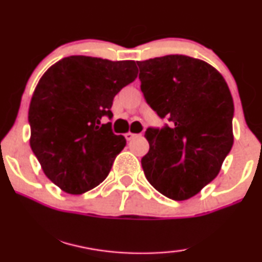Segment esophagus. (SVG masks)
<instances>
[{"label":"esophagus","instance_id":"obj_1","mask_svg":"<svg viewBox=\"0 0 262 262\" xmlns=\"http://www.w3.org/2000/svg\"><path fill=\"white\" fill-rule=\"evenodd\" d=\"M136 137H137V135L132 134V132H126V134H125V138H126L127 141H131V139H134Z\"/></svg>","mask_w":262,"mask_h":262}]
</instances>
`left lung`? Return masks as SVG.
<instances>
[{"label": "left lung", "instance_id": "left-lung-1", "mask_svg": "<svg viewBox=\"0 0 262 262\" xmlns=\"http://www.w3.org/2000/svg\"><path fill=\"white\" fill-rule=\"evenodd\" d=\"M141 90L171 127H149L142 158L148 182L166 198L184 201L213 181L233 144V100L219 71L186 55L138 61Z\"/></svg>", "mask_w": 262, "mask_h": 262}]
</instances>
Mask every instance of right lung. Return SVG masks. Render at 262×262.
Returning <instances> with one entry per match:
<instances>
[{
  "label": "right lung",
  "mask_w": 262,
  "mask_h": 262,
  "mask_svg": "<svg viewBox=\"0 0 262 262\" xmlns=\"http://www.w3.org/2000/svg\"><path fill=\"white\" fill-rule=\"evenodd\" d=\"M135 61L74 55L40 78L29 108L30 145L44 174L62 191L80 195L106 179L126 145L101 124L119 91L137 78Z\"/></svg>",
  "instance_id": "1"
}]
</instances>
